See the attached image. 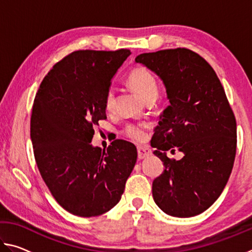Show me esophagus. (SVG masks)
<instances>
[{
    "mask_svg": "<svg viewBox=\"0 0 252 252\" xmlns=\"http://www.w3.org/2000/svg\"><path fill=\"white\" fill-rule=\"evenodd\" d=\"M151 155V150L147 147H138V158L139 159H144Z\"/></svg>",
    "mask_w": 252,
    "mask_h": 252,
    "instance_id": "obj_1",
    "label": "esophagus"
}]
</instances>
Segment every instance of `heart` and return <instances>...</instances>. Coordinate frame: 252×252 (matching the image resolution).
<instances>
[{
    "instance_id": "obj_1",
    "label": "heart",
    "mask_w": 252,
    "mask_h": 252,
    "mask_svg": "<svg viewBox=\"0 0 252 252\" xmlns=\"http://www.w3.org/2000/svg\"><path fill=\"white\" fill-rule=\"evenodd\" d=\"M127 81L135 91H138L144 99L148 100L158 94L157 80L150 71L144 67H134L127 74ZM104 108L106 111H112L116 105V88L113 85L106 89L104 94ZM123 135L132 141H143L147 138V126L141 123H127L122 129Z\"/></svg>"
}]
</instances>
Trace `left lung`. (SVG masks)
<instances>
[{
    "label": "left lung",
    "instance_id": "8db88e82",
    "mask_svg": "<svg viewBox=\"0 0 252 252\" xmlns=\"http://www.w3.org/2000/svg\"><path fill=\"white\" fill-rule=\"evenodd\" d=\"M160 76L170 104L163 110L151 146L164 170L152 183L155 202L167 215H200L220 197L231 174L237 123L224 89L211 65L186 48L135 58ZM185 153L170 159L165 151Z\"/></svg>",
    "mask_w": 252,
    "mask_h": 252
}]
</instances>
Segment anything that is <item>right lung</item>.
Listing matches in <instances>:
<instances>
[{
  "instance_id": "1",
  "label": "right lung",
  "mask_w": 252,
  "mask_h": 252,
  "mask_svg": "<svg viewBox=\"0 0 252 252\" xmlns=\"http://www.w3.org/2000/svg\"><path fill=\"white\" fill-rule=\"evenodd\" d=\"M130 50H79L55 63L40 84L31 140L41 177L57 202L79 217H95L120 201L134 168V144L117 139L92 147L106 119L104 94Z\"/></svg>"
}]
</instances>
